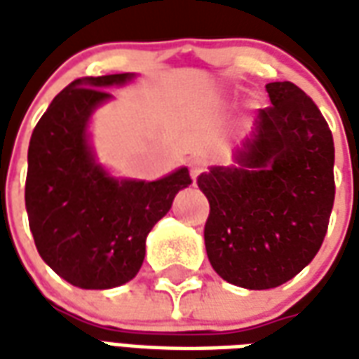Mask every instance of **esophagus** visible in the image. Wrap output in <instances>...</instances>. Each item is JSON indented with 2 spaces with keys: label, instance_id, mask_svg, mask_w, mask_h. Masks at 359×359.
<instances>
[{
  "label": "esophagus",
  "instance_id": "1",
  "mask_svg": "<svg viewBox=\"0 0 359 359\" xmlns=\"http://www.w3.org/2000/svg\"><path fill=\"white\" fill-rule=\"evenodd\" d=\"M205 169V161H203L202 157H192L190 159V175H192V180H196Z\"/></svg>",
  "mask_w": 359,
  "mask_h": 359
}]
</instances>
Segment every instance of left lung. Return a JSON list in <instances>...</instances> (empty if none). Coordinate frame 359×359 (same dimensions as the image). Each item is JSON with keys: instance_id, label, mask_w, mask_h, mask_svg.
<instances>
[{"instance_id": "1", "label": "left lung", "mask_w": 359, "mask_h": 359, "mask_svg": "<svg viewBox=\"0 0 359 359\" xmlns=\"http://www.w3.org/2000/svg\"><path fill=\"white\" fill-rule=\"evenodd\" d=\"M265 90L271 105L234 151L236 165L198 177L211 267L250 290L280 286L316 257L334 202V144L319 107L292 82Z\"/></svg>"}]
</instances>
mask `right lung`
Wrapping results in <instances>:
<instances>
[{
	"instance_id": "1",
	"label": "right lung",
	"mask_w": 359,
	"mask_h": 359,
	"mask_svg": "<svg viewBox=\"0 0 359 359\" xmlns=\"http://www.w3.org/2000/svg\"><path fill=\"white\" fill-rule=\"evenodd\" d=\"M133 73L71 82L38 121L28 146V225L38 254L67 283L103 290L128 283L146 256V236L192 179L180 167L163 179L118 180L95 163L88 123L107 86Z\"/></svg>"
}]
</instances>
